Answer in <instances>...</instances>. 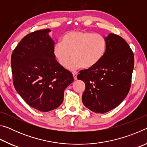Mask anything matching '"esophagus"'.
<instances>
[{"label": "esophagus", "mask_w": 147, "mask_h": 147, "mask_svg": "<svg viewBox=\"0 0 147 147\" xmlns=\"http://www.w3.org/2000/svg\"><path fill=\"white\" fill-rule=\"evenodd\" d=\"M73 77H74V79L76 80L77 79V75H78V74H77V73H73Z\"/></svg>", "instance_id": "esophagus-1"}]
</instances>
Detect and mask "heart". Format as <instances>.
<instances>
[{"label":"heart","instance_id":"1","mask_svg":"<svg viewBox=\"0 0 147 147\" xmlns=\"http://www.w3.org/2000/svg\"><path fill=\"white\" fill-rule=\"evenodd\" d=\"M107 42L103 36L86 31H71L65 34L62 42L54 47V54L61 66L66 67L70 56L73 59L67 66L76 71L81 67L90 69L96 65L105 54Z\"/></svg>","mask_w":147,"mask_h":147}]
</instances>
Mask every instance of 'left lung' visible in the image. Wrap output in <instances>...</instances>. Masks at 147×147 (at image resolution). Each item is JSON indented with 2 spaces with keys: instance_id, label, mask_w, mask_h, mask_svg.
Wrapping results in <instances>:
<instances>
[{
  "instance_id": "obj_1",
  "label": "left lung",
  "mask_w": 147,
  "mask_h": 147,
  "mask_svg": "<svg viewBox=\"0 0 147 147\" xmlns=\"http://www.w3.org/2000/svg\"><path fill=\"white\" fill-rule=\"evenodd\" d=\"M105 38L107 48L103 58L77 76L86 85L83 104L96 113L108 112L124 100L130 90L134 66L133 52L123 38L114 34Z\"/></svg>"
}]
</instances>
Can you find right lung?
Instances as JSON below:
<instances>
[{
  "label": "right lung",
  "mask_w": 147,
  "mask_h": 147,
  "mask_svg": "<svg viewBox=\"0 0 147 147\" xmlns=\"http://www.w3.org/2000/svg\"><path fill=\"white\" fill-rule=\"evenodd\" d=\"M50 29L26 35L11 58L15 88L28 105L47 112L61 105L64 90L74 80L73 74L56 60Z\"/></svg>",
  "instance_id": "right-lung-1"
}]
</instances>
